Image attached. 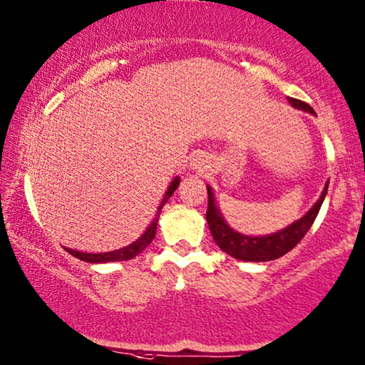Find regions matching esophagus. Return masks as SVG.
<instances>
[{
    "instance_id": "esophagus-1",
    "label": "esophagus",
    "mask_w": 365,
    "mask_h": 365,
    "mask_svg": "<svg viewBox=\"0 0 365 365\" xmlns=\"http://www.w3.org/2000/svg\"><path fill=\"white\" fill-rule=\"evenodd\" d=\"M194 166H195V168H197V166H199V165H197V163H194Z\"/></svg>"
}]
</instances>
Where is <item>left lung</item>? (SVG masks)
I'll use <instances>...</instances> for the list:
<instances>
[{
	"label": "left lung",
	"instance_id": "obj_1",
	"mask_svg": "<svg viewBox=\"0 0 365 365\" xmlns=\"http://www.w3.org/2000/svg\"><path fill=\"white\" fill-rule=\"evenodd\" d=\"M288 102L292 103V107L294 108L303 110L306 113L316 115L314 110L311 108L308 103L301 102V100L288 97ZM327 186H329V182H326L319 199L316 200V204L303 215V217L293 222V224H289L288 227H284V229L273 232V234L268 235H244L240 234V232L232 229V227L225 222V219L222 217L217 204H215V195L212 187L207 186L209 205L205 219H207L212 239L215 240V244L219 245L222 252H225L227 255L234 257L237 260L242 262H270L274 260V258L283 257L284 253H288L292 248L297 247L299 244V240L306 235V232L311 229L316 215L319 212L321 204H323L327 194Z\"/></svg>",
	"mask_w": 365,
	"mask_h": 365
}]
</instances>
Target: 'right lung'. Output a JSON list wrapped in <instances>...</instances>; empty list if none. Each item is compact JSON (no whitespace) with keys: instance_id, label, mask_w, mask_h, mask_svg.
I'll use <instances>...</instances> for the list:
<instances>
[{"instance_id":"obj_1","label":"right lung","mask_w":365,"mask_h":365,"mask_svg":"<svg viewBox=\"0 0 365 365\" xmlns=\"http://www.w3.org/2000/svg\"><path fill=\"white\" fill-rule=\"evenodd\" d=\"M179 186V178L176 176L171 181L170 186H168V191L165 192V197L161 199L160 205H158V212L155 215V219L151 220V224L148 225V229L143 232V235L140 237V239H136L133 244L126 245L123 248H118V250H113V252H105V253H87V252H78V250H72V248H67L64 247L66 250L73 255L76 258H81L83 262H88V263H108V262H123V260H131V258H135L138 253H141L145 250V248L151 244L153 239H155V234H156V225H158V219H160V214H161V209L163 205L168 202V199L171 197L176 191Z\"/></svg>"}]
</instances>
